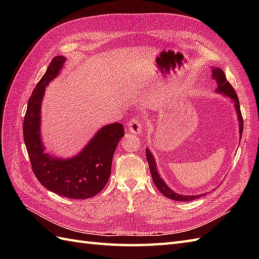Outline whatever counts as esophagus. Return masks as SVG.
Listing matches in <instances>:
<instances>
[{
  "mask_svg": "<svg viewBox=\"0 0 259 259\" xmlns=\"http://www.w3.org/2000/svg\"><path fill=\"white\" fill-rule=\"evenodd\" d=\"M143 122L139 117H133V119L128 122V132L133 133V134H138L142 132Z\"/></svg>",
  "mask_w": 259,
  "mask_h": 259,
  "instance_id": "esophagus-1",
  "label": "esophagus"
}]
</instances>
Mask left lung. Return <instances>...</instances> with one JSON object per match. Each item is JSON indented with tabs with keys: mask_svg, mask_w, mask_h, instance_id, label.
I'll return each mask as SVG.
<instances>
[{
	"mask_svg": "<svg viewBox=\"0 0 259 259\" xmlns=\"http://www.w3.org/2000/svg\"><path fill=\"white\" fill-rule=\"evenodd\" d=\"M213 77L215 79L216 83H217V92L221 94H225L226 96L230 97L233 103H234V107H236V110L238 113V117H239V122H240V135L242 137V132H243V117H242V113L240 110V103H239V98L236 91L232 88V85L227 80V77L224 73V71L222 69L219 68H215L213 69ZM146 156H147V161L149 164V168H150V173L153 179V183L155 185V187L158 188V190H160V192L165 195L166 198L170 199V200H175V201H184V202H188L191 201L194 199H199L200 197H203L205 195V193L203 194H198V195H182L178 194L176 192H174L173 190H170L169 188L167 187V185L163 182V179L159 176L158 174V169H156L155 166V162L153 159V155L151 154L150 150L146 149Z\"/></svg>",
	"mask_w": 259,
	"mask_h": 259,
	"instance_id": "left-lung-1",
	"label": "left lung"
}]
</instances>
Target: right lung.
<instances>
[{
	"label": "right lung",
	"instance_id": "obj_1",
	"mask_svg": "<svg viewBox=\"0 0 259 259\" xmlns=\"http://www.w3.org/2000/svg\"><path fill=\"white\" fill-rule=\"evenodd\" d=\"M65 61L62 56L54 57L30 96L23 119V139L31 167L42 186L65 198L84 200L95 197L105 188L124 128L120 123L107 125L72 159H56L44 152L40 135L41 101L45 88L57 76Z\"/></svg>",
	"mask_w": 259,
	"mask_h": 259
}]
</instances>
